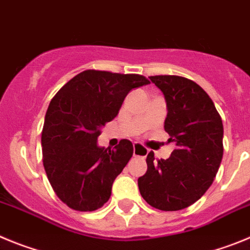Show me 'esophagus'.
I'll return each instance as SVG.
<instances>
[{
  "mask_svg": "<svg viewBox=\"0 0 250 250\" xmlns=\"http://www.w3.org/2000/svg\"><path fill=\"white\" fill-rule=\"evenodd\" d=\"M147 154H148L147 148H145L143 146L139 145V143L133 145V156L134 157H142V158H145V157H147Z\"/></svg>",
  "mask_w": 250,
  "mask_h": 250,
  "instance_id": "obj_1",
  "label": "esophagus"
}]
</instances>
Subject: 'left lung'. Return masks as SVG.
I'll use <instances>...</instances> for the list:
<instances>
[{
	"label": "left lung",
	"instance_id": "8db88e82",
	"mask_svg": "<svg viewBox=\"0 0 250 250\" xmlns=\"http://www.w3.org/2000/svg\"><path fill=\"white\" fill-rule=\"evenodd\" d=\"M167 103L164 130L175 149L168 159L147 156L138 178L149 206L172 212L189 207L212 186L223 158V123L213 101L197 83L179 76H152Z\"/></svg>",
	"mask_w": 250,
	"mask_h": 250
}]
</instances>
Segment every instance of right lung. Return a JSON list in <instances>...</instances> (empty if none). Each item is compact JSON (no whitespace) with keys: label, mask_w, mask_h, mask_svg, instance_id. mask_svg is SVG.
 I'll use <instances>...</instances> for the list:
<instances>
[{"label":"right lung","mask_w":250,"mask_h":250,"mask_svg":"<svg viewBox=\"0 0 250 250\" xmlns=\"http://www.w3.org/2000/svg\"><path fill=\"white\" fill-rule=\"evenodd\" d=\"M148 83L139 75L87 69L52 98L42 129L43 167L57 197L69 208L92 212L107 203L133 145L122 139L116 149L100 147L101 128L118 114L132 89Z\"/></svg>","instance_id":"obj_1"}]
</instances>
